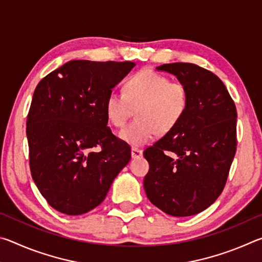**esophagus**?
Instances as JSON below:
<instances>
[{
    "label": "esophagus",
    "instance_id": "esophagus-1",
    "mask_svg": "<svg viewBox=\"0 0 262 262\" xmlns=\"http://www.w3.org/2000/svg\"><path fill=\"white\" fill-rule=\"evenodd\" d=\"M143 155V151L139 148H132V157L133 158H140Z\"/></svg>",
    "mask_w": 262,
    "mask_h": 262
}]
</instances>
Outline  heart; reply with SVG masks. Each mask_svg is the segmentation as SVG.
Listing matches in <instances>:
<instances>
[{"mask_svg":"<svg viewBox=\"0 0 262 262\" xmlns=\"http://www.w3.org/2000/svg\"><path fill=\"white\" fill-rule=\"evenodd\" d=\"M189 106V90L184 83L144 69L127 79L123 92L106 97L110 122L122 127L136 110L137 118L120 132L121 139L134 147L143 145L157 134H167L178 126Z\"/></svg>","mask_w":262,"mask_h":262,"instance_id":"b5f03b06","label":"heart"}]
</instances>
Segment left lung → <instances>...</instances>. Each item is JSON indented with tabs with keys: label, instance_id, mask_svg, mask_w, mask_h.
<instances>
[{
	"label": "left lung",
	"instance_id": "left-lung-1",
	"mask_svg": "<svg viewBox=\"0 0 262 262\" xmlns=\"http://www.w3.org/2000/svg\"><path fill=\"white\" fill-rule=\"evenodd\" d=\"M189 90V106L173 130L144 150L149 172L144 190L166 214H199L216 201L227 184L237 150V110L223 82L194 63H166Z\"/></svg>",
	"mask_w": 262,
	"mask_h": 262
}]
</instances>
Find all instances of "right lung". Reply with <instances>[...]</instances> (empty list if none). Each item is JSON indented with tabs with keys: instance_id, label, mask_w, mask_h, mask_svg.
<instances>
[{
	"instance_id": "add662e5",
	"label": "right lung",
	"mask_w": 262,
	"mask_h": 262,
	"mask_svg": "<svg viewBox=\"0 0 262 262\" xmlns=\"http://www.w3.org/2000/svg\"><path fill=\"white\" fill-rule=\"evenodd\" d=\"M134 66L69 61L35 88L26 120L31 176L62 214L82 215L99 206L130 161L129 144L107 126L105 100Z\"/></svg>"
}]
</instances>
